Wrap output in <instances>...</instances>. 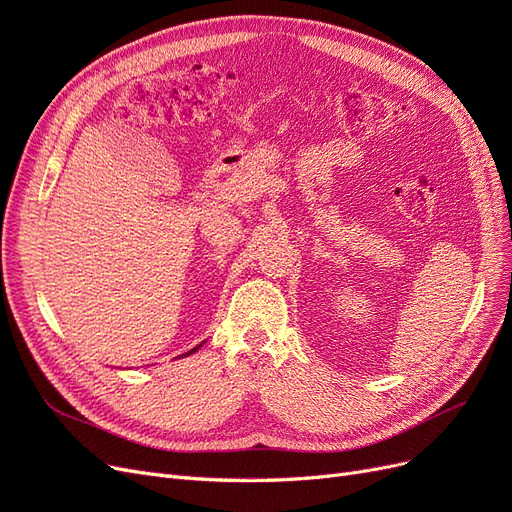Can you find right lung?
Segmentation results:
<instances>
[{"label": "right lung", "mask_w": 512, "mask_h": 512, "mask_svg": "<svg viewBox=\"0 0 512 512\" xmlns=\"http://www.w3.org/2000/svg\"><path fill=\"white\" fill-rule=\"evenodd\" d=\"M194 350H196V348H194ZM194 350H190V352H185V354H192V352H194Z\"/></svg>", "instance_id": "obj_1"}]
</instances>
